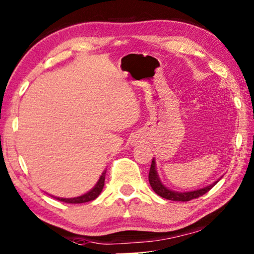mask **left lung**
Here are the masks:
<instances>
[{
    "label": "left lung",
    "instance_id": "left-lung-1",
    "mask_svg": "<svg viewBox=\"0 0 254 254\" xmlns=\"http://www.w3.org/2000/svg\"><path fill=\"white\" fill-rule=\"evenodd\" d=\"M148 181L149 184L156 194H159L160 197H162L164 199L168 200H173V201H190L192 199L199 198L200 195H203L207 193L210 189H212L214 185H215L217 182H214L213 184L208 185V187L199 189V190H194V191H189V192H176V191H171L169 189L164 187V185L161 183L160 181L159 175L156 173V164H155V159H153L152 164H151V169H149V175H148Z\"/></svg>",
    "mask_w": 254,
    "mask_h": 254
}]
</instances>
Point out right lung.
Masks as SVG:
<instances>
[{
	"label": "right lung",
	"instance_id": "obj_1",
	"mask_svg": "<svg viewBox=\"0 0 254 254\" xmlns=\"http://www.w3.org/2000/svg\"><path fill=\"white\" fill-rule=\"evenodd\" d=\"M105 177H106V170L103 171L101 176H100L98 183L95 184V187L92 189L87 192V193H85L83 195H79V197H76V198H59V197H54L57 200H60V201H63V202H67V203H83V202H88V201H92V200H94L95 198L99 197V194L101 193L103 187H105Z\"/></svg>",
	"mask_w": 254,
	"mask_h": 254
}]
</instances>
